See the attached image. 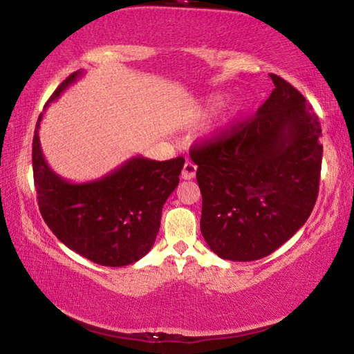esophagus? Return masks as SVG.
Returning <instances> with one entry per match:
<instances>
[{"instance_id": "1", "label": "esophagus", "mask_w": 354, "mask_h": 354, "mask_svg": "<svg viewBox=\"0 0 354 354\" xmlns=\"http://www.w3.org/2000/svg\"><path fill=\"white\" fill-rule=\"evenodd\" d=\"M195 175H196V165L194 162H190V160H187V162L184 164L183 171H181L183 179H194Z\"/></svg>"}]
</instances>
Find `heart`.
Returning <instances> with one entry per match:
<instances>
[{
    "label": "heart",
    "mask_w": 354,
    "mask_h": 354,
    "mask_svg": "<svg viewBox=\"0 0 354 354\" xmlns=\"http://www.w3.org/2000/svg\"><path fill=\"white\" fill-rule=\"evenodd\" d=\"M220 103H221V101L218 98H215V100L211 101V103H209L207 109L209 111H214L215 107L220 106ZM245 109H247V103H245V101H239V103L234 107H232V117H239V115H241V113H243Z\"/></svg>",
    "instance_id": "obj_1"
}]
</instances>
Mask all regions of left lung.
<instances>
[{"mask_svg": "<svg viewBox=\"0 0 354 354\" xmlns=\"http://www.w3.org/2000/svg\"><path fill=\"white\" fill-rule=\"evenodd\" d=\"M270 77L273 92L253 118L190 149L201 234L221 259L272 254L306 223L319 195V117L295 87Z\"/></svg>", "mask_w": 354, "mask_h": 354, "instance_id": "1", "label": "left lung"}]
</instances>
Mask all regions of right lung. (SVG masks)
<instances>
[{
	"label": "right lung",
	"instance_id": "obj_1",
	"mask_svg": "<svg viewBox=\"0 0 354 354\" xmlns=\"http://www.w3.org/2000/svg\"><path fill=\"white\" fill-rule=\"evenodd\" d=\"M75 71L48 100L56 101L80 80ZM32 140V170L39 209L48 227L70 250L95 263L123 267L142 259L153 248L165 201L176 189L184 158L153 160L134 156L88 183H70L46 164L39 128Z\"/></svg>",
	"mask_w": 354,
	"mask_h": 354
}]
</instances>
